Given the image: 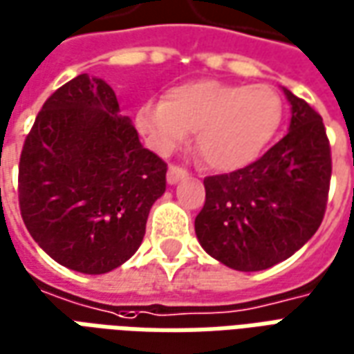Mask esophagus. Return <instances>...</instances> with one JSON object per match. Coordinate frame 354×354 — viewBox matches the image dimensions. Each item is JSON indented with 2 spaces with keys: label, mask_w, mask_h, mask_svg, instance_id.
I'll return each mask as SVG.
<instances>
[{
  "label": "esophagus",
  "mask_w": 354,
  "mask_h": 354,
  "mask_svg": "<svg viewBox=\"0 0 354 354\" xmlns=\"http://www.w3.org/2000/svg\"><path fill=\"white\" fill-rule=\"evenodd\" d=\"M182 178H187V170L184 167H180V165H170L169 172H167L169 184H176L178 180H182Z\"/></svg>",
  "instance_id": "esophagus-1"
}]
</instances>
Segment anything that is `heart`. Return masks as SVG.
Wrapping results in <instances>:
<instances>
[{
	"instance_id": "obj_1",
	"label": "heart",
	"mask_w": 354,
	"mask_h": 354,
	"mask_svg": "<svg viewBox=\"0 0 354 354\" xmlns=\"http://www.w3.org/2000/svg\"><path fill=\"white\" fill-rule=\"evenodd\" d=\"M282 121V102L267 85L197 80L169 88L162 102L138 109L136 127L159 153H170L197 132L195 149L214 170H237L256 161Z\"/></svg>"
}]
</instances>
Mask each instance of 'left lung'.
Masks as SVG:
<instances>
[{"label": "left lung", "mask_w": 354, "mask_h": 354, "mask_svg": "<svg viewBox=\"0 0 354 354\" xmlns=\"http://www.w3.org/2000/svg\"><path fill=\"white\" fill-rule=\"evenodd\" d=\"M292 106L288 134L258 161L205 178L195 218L201 246L223 266L261 271L297 252L326 212L332 153L319 111L284 88Z\"/></svg>", "instance_id": "obj_1"}]
</instances>
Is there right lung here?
Returning <instances> with one entry per match:
<instances>
[{"label": "right lung", "instance_id": "obj_1", "mask_svg": "<svg viewBox=\"0 0 354 354\" xmlns=\"http://www.w3.org/2000/svg\"><path fill=\"white\" fill-rule=\"evenodd\" d=\"M167 162L140 144L108 83L81 73L43 104L19 162L30 235L60 266L102 274L142 245Z\"/></svg>", "mask_w": 354, "mask_h": 354}]
</instances>
